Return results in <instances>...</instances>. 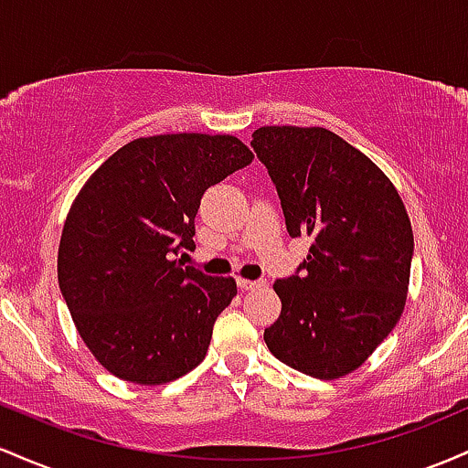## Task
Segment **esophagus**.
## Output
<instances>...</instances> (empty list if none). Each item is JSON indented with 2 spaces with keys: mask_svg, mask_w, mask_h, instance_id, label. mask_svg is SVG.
I'll return each mask as SVG.
<instances>
[{
  "mask_svg": "<svg viewBox=\"0 0 468 468\" xmlns=\"http://www.w3.org/2000/svg\"><path fill=\"white\" fill-rule=\"evenodd\" d=\"M236 285H239L240 292L254 290V287H261L262 281H250V278H236Z\"/></svg>",
  "mask_w": 468,
  "mask_h": 468,
  "instance_id": "1",
  "label": "esophagus"
}]
</instances>
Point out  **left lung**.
<instances>
[{
	"mask_svg": "<svg viewBox=\"0 0 468 468\" xmlns=\"http://www.w3.org/2000/svg\"><path fill=\"white\" fill-rule=\"evenodd\" d=\"M251 148L287 232L312 240L298 270L276 278L282 309L262 338L303 374H349L391 334L407 301L413 232L402 198L380 167L324 128L265 125Z\"/></svg>",
	"mask_w": 468,
	"mask_h": 468,
	"instance_id": "left-lung-1",
	"label": "left lung"
}]
</instances>
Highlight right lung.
I'll use <instances>...</instances> for the list:
<instances>
[{"instance_id": "add662e5", "label": "right lung", "mask_w": 468, "mask_h": 468, "mask_svg": "<svg viewBox=\"0 0 468 468\" xmlns=\"http://www.w3.org/2000/svg\"><path fill=\"white\" fill-rule=\"evenodd\" d=\"M228 134L134 139L88 178L59 243L61 296L92 356L121 380L164 385L206 358L234 278L175 261L203 192L250 165Z\"/></svg>"}]
</instances>
